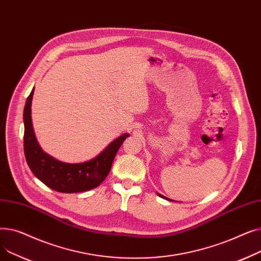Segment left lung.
Returning a JSON list of instances; mask_svg holds the SVG:
<instances>
[{
  "label": "left lung",
  "instance_id": "obj_1",
  "mask_svg": "<svg viewBox=\"0 0 261 261\" xmlns=\"http://www.w3.org/2000/svg\"><path fill=\"white\" fill-rule=\"evenodd\" d=\"M158 195H159V196H160L161 198H164V199H166V200H168V199H167L166 197H164V196H162V195H160V194H158Z\"/></svg>",
  "mask_w": 261,
  "mask_h": 261
}]
</instances>
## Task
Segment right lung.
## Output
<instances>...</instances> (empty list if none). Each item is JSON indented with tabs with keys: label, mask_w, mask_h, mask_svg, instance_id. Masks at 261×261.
<instances>
[{
	"label": "right lung",
	"mask_w": 261,
	"mask_h": 261,
	"mask_svg": "<svg viewBox=\"0 0 261 261\" xmlns=\"http://www.w3.org/2000/svg\"><path fill=\"white\" fill-rule=\"evenodd\" d=\"M33 94L34 90L27 97L23 114L24 153L33 173L47 187L59 193H81L97 187L107 177L118 149L129 135L126 133L119 136L89 162L67 164L57 161L46 154L36 140L31 112Z\"/></svg>",
	"instance_id": "add662e5"
}]
</instances>
